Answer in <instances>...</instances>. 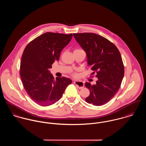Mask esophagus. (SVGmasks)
Returning <instances> with one entry per match:
<instances>
[{"instance_id": "34e87169", "label": "esophagus", "mask_w": 146, "mask_h": 146, "mask_svg": "<svg viewBox=\"0 0 146 146\" xmlns=\"http://www.w3.org/2000/svg\"><path fill=\"white\" fill-rule=\"evenodd\" d=\"M74 84L78 86V88L80 89H83L84 87V83L83 82H80V81H74Z\"/></svg>"}]
</instances>
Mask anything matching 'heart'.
<instances>
[{"label": "heart", "instance_id": "b5f03b06", "mask_svg": "<svg viewBox=\"0 0 146 146\" xmlns=\"http://www.w3.org/2000/svg\"><path fill=\"white\" fill-rule=\"evenodd\" d=\"M73 76H75V77H77V76H78V75H77L76 74H73Z\"/></svg>", "mask_w": 146, "mask_h": 146}]
</instances>
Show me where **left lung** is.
<instances>
[{
  "mask_svg": "<svg viewBox=\"0 0 146 146\" xmlns=\"http://www.w3.org/2000/svg\"><path fill=\"white\" fill-rule=\"evenodd\" d=\"M76 42L85 52L88 66H92L98 78L96 84L86 82L90 95L85 101L102 106L112 99L118 92L124 75V67L117 48L104 37L94 33L74 34Z\"/></svg>",
  "mask_w": 146,
  "mask_h": 146,
  "instance_id": "1",
  "label": "left lung"
}]
</instances>
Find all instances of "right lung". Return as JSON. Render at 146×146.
<instances>
[{
    "instance_id": "1",
    "label": "right lung",
    "mask_w": 146,
    "mask_h": 146,
    "mask_svg": "<svg viewBox=\"0 0 146 146\" xmlns=\"http://www.w3.org/2000/svg\"><path fill=\"white\" fill-rule=\"evenodd\" d=\"M72 34L45 33L30 42L23 50L20 64V76L23 87L31 100L42 106L59 101L69 78L54 79L49 68L60 58L63 49L70 42Z\"/></svg>"
}]
</instances>
